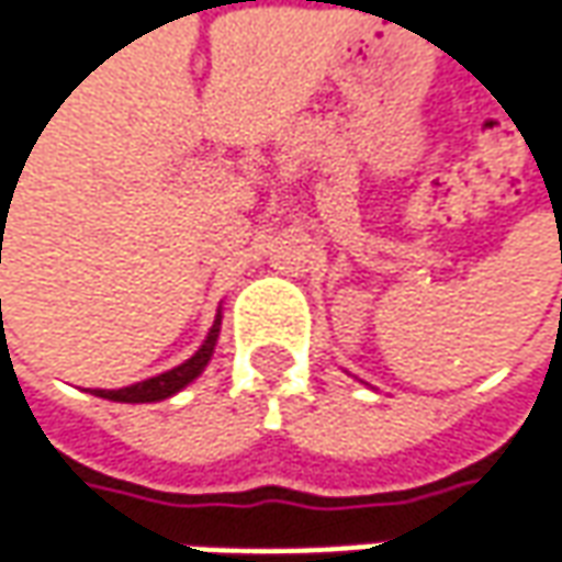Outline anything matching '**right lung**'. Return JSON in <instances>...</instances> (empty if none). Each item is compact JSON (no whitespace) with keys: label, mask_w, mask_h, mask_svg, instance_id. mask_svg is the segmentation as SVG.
<instances>
[{"label":"right lung","mask_w":562,"mask_h":562,"mask_svg":"<svg viewBox=\"0 0 562 562\" xmlns=\"http://www.w3.org/2000/svg\"><path fill=\"white\" fill-rule=\"evenodd\" d=\"M221 319L223 314L217 311L214 326H211L207 339L202 341V348H199L189 360H183L180 367H173V370L158 373V376L151 379H143V382H133V385H126V389H92V395L108 397V401H121V404H151V401H165V397L183 392L189 382H195V379L202 376L207 360L214 358V345L221 339Z\"/></svg>","instance_id":"right-lung-1"}]
</instances>
